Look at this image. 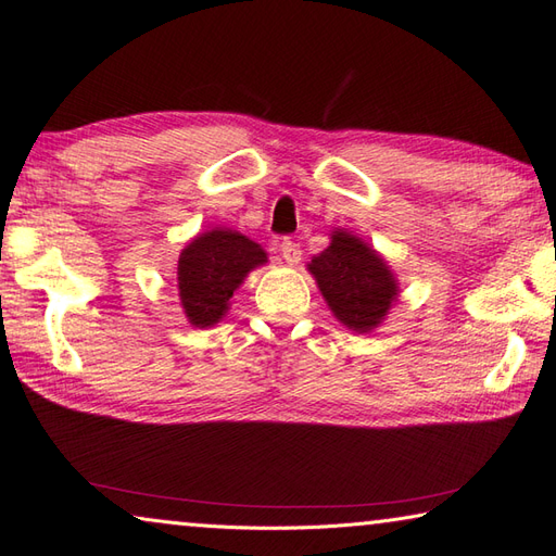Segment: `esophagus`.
<instances>
[{"label": "esophagus", "instance_id": "obj_1", "mask_svg": "<svg viewBox=\"0 0 556 556\" xmlns=\"http://www.w3.org/2000/svg\"><path fill=\"white\" fill-rule=\"evenodd\" d=\"M279 251H281V257H285L289 265H296L299 260H301V255H303V253H301V245H299L296 241H289V239L281 241Z\"/></svg>", "mask_w": 556, "mask_h": 556}]
</instances>
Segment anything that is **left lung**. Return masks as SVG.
I'll list each match as a JSON object with an SVG mask.
<instances>
[{"label": "left lung", "mask_w": 556, "mask_h": 556, "mask_svg": "<svg viewBox=\"0 0 556 556\" xmlns=\"http://www.w3.org/2000/svg\"><path fill=\"white\" fill-rule=\"evenodd\" d=\"M308 269L337 320L356 332H370L380 325L396 299V281L384 260L358 236L341 229L332 233V243L311 260Z\"/></svg>", "instance_id": "left-lung-1"}]
</instances>
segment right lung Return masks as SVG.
<instances>
[{
  "instance_id": "add662e5",
  "label": "right lung",
  "mask_w": 556,
  "mask_h": 556,
  "mask_svg": "<svg viewBox=\"0 0 556 556\" xmlns=\"http://www.w3.org/2000/svg\"><path fill=\"white\" fill-rule=\"evenodd\" d=\"M267 263L263 248L239 231L215 229L200 233L184 248L176 267L179 296L188 323L215 325L227 313L229 299L253 267Z\"/></svg>"
}]
</instances>
